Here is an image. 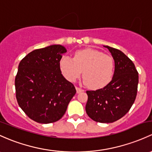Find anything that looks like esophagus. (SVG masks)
Returning a JSON list of instances; mask_svg holds the SVG:
<instances>
[{
  "instance_id": "1",
  "label": "esophagus",
  "mask_w": 152,
  "mask_h": 152,
  "mask_svg": "<svg viewBox=\"0 0 152 152\" xmlns=\"http://www.w3.org/2000/svg\"><path fill=\"white\" fill-rule=\"evenodd\" d=\"M76 92H77V93H79V92H81L84 91V89L80 88V87H76Z\"/></svg>"
}]
</instances>
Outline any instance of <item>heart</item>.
Segmentation results:
<instances>
[{
	"mask_svg": "<svg viewBox=\"0 0 152 152\" xmlns=\"http://www.w3.org/2000/svg\"><path fill=\"white\" fill-rule=\"evenodd\" d=\"M60 68L64 77L73 82L83 72L84 84L92 89H101L112 80L114 62L112 57L93 49L76 51L73 58L64 56L60 60Z\"/></svg>",
	"mask_w": 152,
	"mask_h": 152,
	"instance_id": "heart-1",
	"label": "heart"
}]
</instances>
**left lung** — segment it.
I'll return each mask as SVG.
<instances>
[{
	"label": "left lung",
	"instance_id": "8db88e82",
	"mask_svg": "<svg viewBox=\"0 0 152 152\" xmlns=\"http://www.w3.org/2000/svg\"><path fill=\"white\" fill-rule=\"evenodd\" d=\"M115 63L112 80L103 88L87 91L86 112L92 120L111 123L123 117L132 107L138 91V73L132 60L119 49L105 46Z\"/></svg>",
	"mask_w": 152,
	"mask_h": 152
}]
</instances>
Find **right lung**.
Listing matches in <instances>:
<instances>
[{"instance_id":"add662e5","label":"right lung","mask_w":152,"mask_h":152,"mask_svg":"<svg viewBox=\"0 0 152 152\" xmlns=\"http://www.w3.org/2000/svg\"><path fill=\"white\" fill-rule=\"evenodd\" d=\"M67 51L61 45L36 49L20 61L15 78L17 103L28 117L41 124L61 119L75 95L74 85L60 68Z\"/></svg>"}]
</instances>
